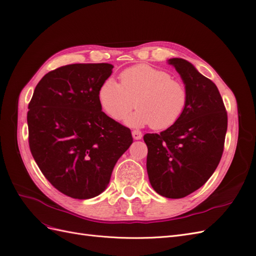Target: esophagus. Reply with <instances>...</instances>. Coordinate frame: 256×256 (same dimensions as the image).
Wrapping results in <instances>:
<instances>
[{
	"label": "esophagus",
	"mask_w": 256,
	"mask_h": 256,
	"mask_svg": "<svg viewBox=\"0 0 256 256\" xmlns=\"http://www.w3.org/2000/svg\"><path fill=\"white\" fill-rule=\"evenodd\" d=\"M132 138H134V140H141L142 132H141V131H138V130H134L132 131Z\"/></svg>",
	"instance_id": "1"
}]
</instances>
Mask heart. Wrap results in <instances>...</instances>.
Segmentation results:
<instances>
[{
    "instance_id": "obj_1",
    "label": "heart",
    "mask_w": 256,
    "mask_h": 256,
    "mask_svg": "<svg viewBox=\"0 0 256 256\" xmlns=\"http://www.w3.org/2000/svg\"><path fill=\"white\" fill-rule=\"evenodd\" d=\"M120 84L108 78L100 85L98 99L102 109L116 120L127 116L125 122L131 127L150 125L154 130H164L182 118L188 104L186 85L173 79L164 69L140 64L124 70Z\"/></svg>"
}]
</instances>
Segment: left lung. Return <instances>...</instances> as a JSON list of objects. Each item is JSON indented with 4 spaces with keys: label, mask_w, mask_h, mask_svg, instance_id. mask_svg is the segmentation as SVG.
<instances>
[{
    "label": "left lung",
    "mask_w": 256,
    "mask_h": 256,
    "mask_svg": "<svg viewBox=\"0 0 256 256\" xmlns=\"http://www.w3.org/2000/svg\"><path fill=\"white\" fill-rule=\"evenodd\" d=\"M188 90V104L173 126L146 134V168L158 194L182 198L209 180L221 160L228 114L216 84L188 60L170 58Z\"/></svg>",
    "instance_id": "8db88e82"
}]
</instances>
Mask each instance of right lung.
Here are the masks:
<instances>
[{"instance_id": "right-lung-1", "label": "right lung", "mask_w": 256, "mask_h": 256, "mask_svg": "<svg viewBox=\"0 0 256 256\" xmlns=\"http://www.w3.org/2000/svg\"><path fill=\"white\" fill-rule=\"evenodd\" d=\"M112 69L108 63L62 66L42 76L28 104L33 158L53 187L72 198L104 192L134 141L129 128L102 111L98 90Z\"/></svg>"}]
</instances>
